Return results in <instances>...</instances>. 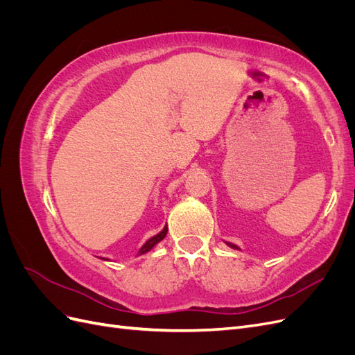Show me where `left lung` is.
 <instances>
[{
    "label": "left lung",
    "mask_w": 355,
    "mask_h": 355,
    "mask_svg": "<svg viewBox=\"0 0 355 355\" xmlns=\"http://www.w3.org/2000/svg\"><path fill=\"white\" fill-rule=\"evenodd\" d=\"M230 247H232V249H237L239 250V247L237 245H235V244H232V243H227Z\"/></svg>",
    "instance_id": "8db88e82"
}]
</instances>
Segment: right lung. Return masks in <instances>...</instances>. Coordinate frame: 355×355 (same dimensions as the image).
<instances>
[{
    "label": "right lung",
    "mask_w": 355,
    "mask_h": 355,
    "mask_svg": "<svg viewBox=\"0 0 355 355\" xmlns=\"http://www.w3.org/2000/svg\"><path fill=\"white\" fill-rule=\"evenodd\" d=\"M166 234H167V227H164V230L163 231H161L159 234H157V235H154V237L153 239H149L144 245H142V249L141 250H139V253H141V254H144V253H146V252H149V250H151L153 249V247L157 244V243H159L161 240H163L164 237H166Z\"/></svg>",
    "instance_id": "add662e5"
}]
</instances>
